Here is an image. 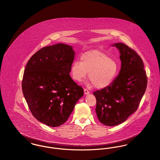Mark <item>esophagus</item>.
Returning <instances> with one entry per match:
<instances>
[{"label":"esophagus","instance_id":"obj_1","mask_svg":"<svg viewBox=\"0 0 160 160\" xmlns=\"http://www.w3.org/2000/svg\"><path fill=\"white\" fill-rule=\"evenodd\" d=\"M84 93L86 94V95H88V94H89V91L88 90V89H84Z\"/></svg>","mask_w":160,"mask_h":160}]
</instances>
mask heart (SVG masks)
<instances>
[{
	"instance_id": "heart-1",
	"label": "heart",
	"mask_w": 160,
	"mask_h": 160,
	"mask_svg": "<svg viewBox=\"0 0 160 160\" xmlns=\"http://www.w3.org/2000/svg\"><path fill=\"white\" fill-rule=\"evenodd\" d=\"M81 62L75 61L71 68V75L77 82H82L88 74L90 83L97 89H103L112 83L119 72V65L107 54L99 50L84 53Z\"/></svg>"
}]
</instances>
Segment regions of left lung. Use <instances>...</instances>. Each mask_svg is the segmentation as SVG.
<instances>
[{
    "instance_id": "1",
    "label": "left lung",
    "mask_w": 160,
    "mask_h": 160,
    "mask_svg": "<svg viewBox=\"0 0 160 160\" xmlns=\"http://www.w3.org/2000/svg\"><path fill=\"white\" fill-rule=\"evenodd\" d=\"M119 51L121 67L112 83L93 94L99 122L113 127L125 122L137 110L147 86L144 65L137 53L123 43H115Z\"/></svg>"
}]
</instances>
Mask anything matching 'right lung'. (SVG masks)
<instances>
[{
    "label": "right lung",
    "mask_w": 160,
    "mask_h": 160,
    "mask_svg": "<svg viewBox=\"0 0 160 160\" xmlns=\"http://www.w3.org/2000/svg\"><path fill=\"white\" fill-rule=\"evenodd\" d=\"M72 47L59 43L43 47L27 63L23 95L33 116L51 127L66 122L83 89L69 76L74 59Z\"/></svg>",
    "instance_id": "add662e5"
}]
</instances>
